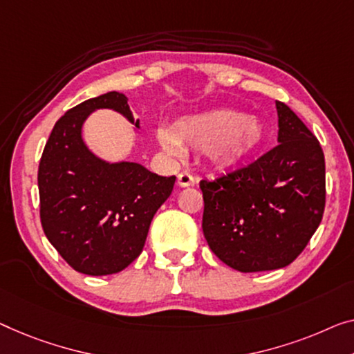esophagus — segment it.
I'll return each mask as SVG.
<instances>
[{
  "label": "esophagus",
  "instance_id": "obj_1",
  "mask_svg": "<svg viewBox=\"0 0 354 354\" xmlns=\"http://www.w3.org/2000/svg\"><path fill=\"white\" fill-rule=\"evenodd\" d=\"M176 183H178V186H181V187H187V186H194V184H195V179H194V176L191 175V173H187V171H181V173H179V175H178Z\"/></svg>",
  "mask_w": 354,
  "mask_h": 354
}]
</instances>
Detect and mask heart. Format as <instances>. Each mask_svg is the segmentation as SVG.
<instances>
[{"mask_svg": "<svg viewBox=\"0 0 354 354\" xmlns=\"http://www.w3.org/2000/svg\"><path fill=\"white\" fill-rule=\"evenodd\" d=\"M165 146L178 145L207 152L219 168L240 165L262 146L266 129L254 118L234 109H214L189 115L173 125L171 131H162Z\"/></svg>", "mask_w": 354, "mask_h": 354, "instance_id": "b5f03b06", "label": "heart"}]
</instances>
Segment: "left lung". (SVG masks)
I'll use <instances>...</instances> for the list:
<instances>
[{
  "mask_svg": "<svg viewBox=\"0 0 354 354\" xmlns=\"http://www.w3.org/2000/svg\"><path fill=\"white\" fill-rule=\"evenodd\" d=\"M278 145L245 167L202 179L208 246L239 272L286 267L323 219L324 152L297 114L277 102Z\"/></svg>",
  "mask_w": 354,
  "mask_h": 354,
  "instance_id": "1",
  "label": "left lung"
}]
</instances>
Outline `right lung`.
Returning <instances> with one entry per match:
<instances>
[{"label":"right lung","instance_id":"obj_1","mask_svg":"<svg viewBox=\"0 0 354 354\" xmlns=\"http://www.w3.org/2000/svg\"><path fill=\"white\" fill-rule=\"evenodd\" d=\"M98 108L119 111L138 127L125 95L108 92L86 100L57 120L38 168L47 240L71 268L93 277L124 270L141 254L151 221L176 181L133 162L97 159L84 145L81 127Z\"/></svg>","mask_w":354,"mask_h":354}]
</instances>
